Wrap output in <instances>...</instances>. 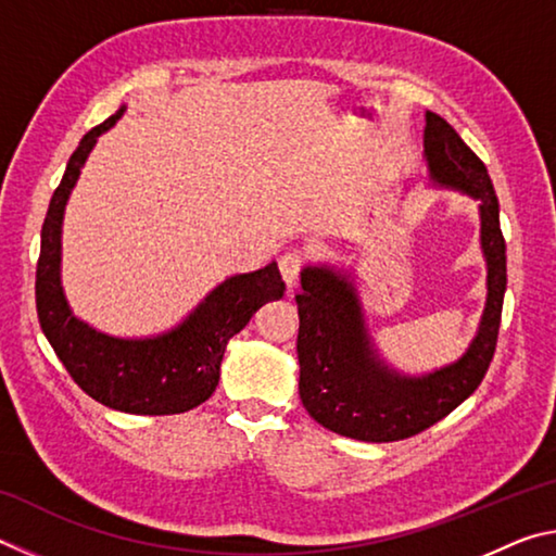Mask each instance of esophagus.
Listing matches in <instances>:
<instances>
[{
    "label": "esophagus",
    "instance_id": "1",
    "mask_svg": "<svg viewBox=\"0 0 556 556\" xmlns=\"http://www.w3.org/2000/svg\"><path fill=\"white\" fill-rule=\"evenodd\" d=\"M301 267H304V255H301V252H287V255H281L279 271H281V279H285V285L289 289L296 285Z\"/></svg>",
    "mask_w": 556,
    "mask_h": 556
}]
</instances>
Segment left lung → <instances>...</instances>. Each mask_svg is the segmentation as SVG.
Segmentation results:
<instances>
[{
	"mask_svg": "<svg viewBox=\"0 0 556 556\" xmlns=\"http://www.w3.org/2000/svg\"><path fill=\"white\" fill-rule=\"evenodd\" d=\"M429 181L473 199L481 215L485 306L473 341L458 361L407 375L384 361L368 328L353 269H301L299 397L318 425L357 441H400L437 425L481 384L493 361L507 287L501 208L485 164L437 112L425 115Z\"/></svg>",
	"mask_w": 556,
	"mask_h": 556,
	"instance_id": "1",
	"label": "left lung"
}]
</instances>
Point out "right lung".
Segmentation results:
<instances>
[{"mask_svg": "<svg viewBox=\"0 0 556 556\" xmlns=\"http://www.w3.org/2000/svg\"><path fill=\"white\" fill-rule=\"evenodd\" d=\"M125 110L122 105L80 139L55 188L41 228L36 312L59 361L92 400L127 414H181L215 392L228 341L250 324L260 306L285 296V281L277 262L232 275L211 289L181 324L144 338L110 336L73 314L61 281L65 205L98 137L115 127Z\"/></svg>", "mask_w": 556, "mask_h": 556, "instance_id": "1", "label": "right lung"}]
</instances>
